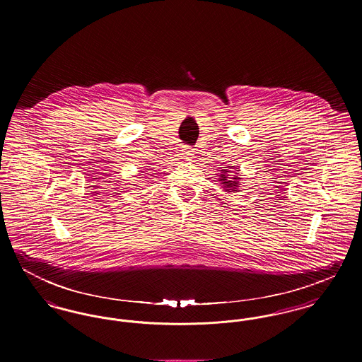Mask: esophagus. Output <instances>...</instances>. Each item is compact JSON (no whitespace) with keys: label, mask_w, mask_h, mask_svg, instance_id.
Instances as JSON below:
<instances>
[{"label":"esophagus","mask_w":362,"mask_h":362,"mask_svg":"<svg viewBox=\"0 0 362 362\" xmlns=\"http://www.w3.org/2000/svg\"><path fill=\"white\" fill-rule=\"evenodd\" d=\"M183 156H185V158L191 160V158L195 156V149L189 148V146H185V148H183Z\"/></svg>","instance_id":"esophagus-1"}]
</instances>
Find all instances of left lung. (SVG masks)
I'll use <instances>...</instances> for the list:
<instances>
[{
	"label": "left lung",
	"instance_id": "obj_1",
	"mask_svg": "<svg viewBox=\"0 0 362 362\" xmlns=\"http://www.w3.org/2000/svg\"><path fill=\"white\" fill-rule=\"evenodd\" d=\"M230 171L229 170H223V173L220 175V182H221V185H224L223 186V189H225L226 192H233V191H236V189L239 187V179L240 177H238L236 175H229Z\"/></svg>",
	"mask_w": 362,
	"mask_h": 362
}]
</instances>
